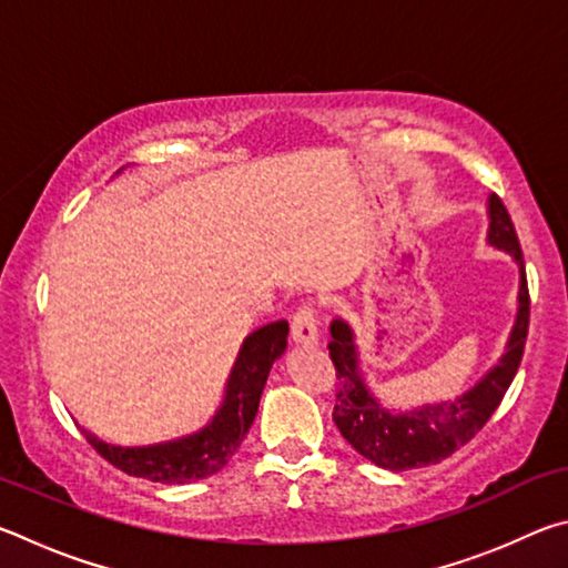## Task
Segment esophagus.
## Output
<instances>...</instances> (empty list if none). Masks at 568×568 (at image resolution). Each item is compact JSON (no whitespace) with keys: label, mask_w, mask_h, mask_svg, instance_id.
<instances>
[{"label":"esophagus","mask_w":568,"mask_h":568,"mask_svg":"<svg viewBox=\"0 0 568 568\" xmlns=\"http://www.w3.org/2000/svg\"><path fill=\"white\" fill-rule=\"evenodd\" d=\"M291 335L295 345H318V321H315V311L311 305H303L293 315Z\"/></svg>","instance_id":"obj_1"}]
</instances>
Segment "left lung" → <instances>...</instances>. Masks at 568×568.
Segmentation results:
<instances>
[{
  "mask_svg": "<svg viewBox=\"0 0 568 568\" xmlns=\"http://www.w3.org/2000/svg\"><path fill=\"white\" fill-rule=\"evenodd\" d=\"M486 210L488 245L501 250L518 267V307L501 358L468 390L456 398L428 400L423 406L388 408L365 381L353 325L345 318L331 323L328 348L338 371V393L333 408L335 426L365 460L393 474L438 464L468 444L494 416L521 365L528 333V287L521 245L501 200L488 195Z\"/></svg>",
  "mask_w": 568,
  "mask_h": 568,
  "instance_id": "obj_1",
  "label": "left lung"
}]
</instances>
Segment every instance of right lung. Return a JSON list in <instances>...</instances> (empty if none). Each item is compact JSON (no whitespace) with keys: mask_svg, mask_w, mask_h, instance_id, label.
<instances>
[{"mask_svg":"<svg viewBox=\"0 0 568 568\" xmlns=\"http://www.w3.org/2000/svg\"><path fill=\"white\" fill-rule=\"evenodd\" d=\"M120 175V172H118ZM287 348V321L267 323L247 335L230 368L223 400L195 434L150 446H118L82 428L84 438L112 466L155 484H190L217 474L253 426L273 363Z\"/></svg>","mask_w":568,"mask_h":568,"instance_id":"add662e5","label":"right lung"}]
</instances>
